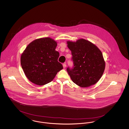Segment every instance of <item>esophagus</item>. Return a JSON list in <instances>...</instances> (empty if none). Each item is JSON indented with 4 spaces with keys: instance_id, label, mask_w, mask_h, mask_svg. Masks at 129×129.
<instances>
[{
    "instance_id": "esophagus-1",
    "label": "esophagus",
    "mask_w": 129,
    "mask_h": 129,
    "mask_svg": "<svg viewBox=\"0 0 129 129\" xmlns=\"http://www.w3.org/2000/svg\"><path fill=\"white\" fill-rule=\"evenodd\" d=\"M63 68H64V69L66 67V63H64V64H63Z\"/></svg>"
}]
</instances>
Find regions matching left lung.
Returning <instances> with one entry per match:
<instances>
[{
  "label": "left lung",
  "instance_id": "left-lung-1",
  "mask_svg": "<svg viewBox=\"0 0 129 129\" xmlns=\"http://www.w3.org/2000/svg\"><path fill=\"white\" fill-rule=\"evenodd\" d=\"M74 66L68 67V73L75 84L86 87L95 84L102 76L105 61L102 52L93 43L81 39L76 42L68 41Z\"/></svg>",
  "mask_w": 129,
  "mask_h": 129
}]
</instances>
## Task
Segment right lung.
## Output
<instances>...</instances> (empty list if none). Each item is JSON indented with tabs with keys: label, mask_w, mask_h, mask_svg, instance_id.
Here are the masks:
<instances>
[{
	"label": "right lung",
	"mask_w": 129,
	"mask_h": 129,
	"mask_svg": "<svg viewBox=\"0 0 129 129\" xmlns=\"http://www.w3.org/2000/svg\"><path fill=\"white\" fill-rule=\"evenodd\" d=\"M57 43L47 37L38 39L29 43L21 56V64L25 76L33 83L43 86L51 82L63 69L57 61L59 53Z\"/></svg>",
	"instance_id": "add662e5"
}]
</instances>
